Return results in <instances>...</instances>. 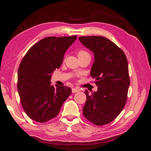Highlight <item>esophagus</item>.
I'll return each instance as SVG.
<instances>
[{"label":"esophagus","mask_w":151,"mask_h":151,"mask_svg":"<svg viewBox=\"0 0 151 151\" xmlns=\"http://www.w3.org/2000/svg\"><path fill=\"white\" fill-rule=\"evenodd\" d=\"M80 91V89H79L78 88H72V92L73 93H78V92Z\"/></svg>","instance_id":"obj_1"}]
</instances>
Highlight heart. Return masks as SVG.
I'll return each instance as SVG.
<instances>
[{
    "instance_id": "heart-1",
    "label": "heart",
    "mask_w": 151,
    "mask_h": 151,
    "mask_svg": "<svg viewBox=\"0 0 151 151\" xmlns=\"http://www.w3.org/2000/svg\"><path fill=\"white\" fill-rule=\"evenodd\" d=\"M86 54H88V53L86 52V51L85 50H81L79 51L78 52V56H81V55H86Z\"/></svg>"
}]
</instances>
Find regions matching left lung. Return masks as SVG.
I'll use <instances>...</instances> for the list:
<instances>
[{
  "label": "left lung",
  "instance_id": "obj_1",
  "mask_svg": "<svg viewBox=\"0 0 151 151\" xmlns=\"http://www.w3.org/2000/svg\"><path fill=\"white\" fill-rule=\"evenodd\" d=\"M78 39L94 53L90 75L98 86V91L91 94L85 91L83 115L97 126L109 124L121 113L127 101L130 85L127 58L118 46L104 37H80Z\"/></svg>",
  "mask_w": 151,
  "mask_h": 151
}]
</instances>
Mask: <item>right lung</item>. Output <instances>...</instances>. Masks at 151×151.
<instances>
[{
  "mask_svg": "<svg viewBox=\"0 0 151 151\" xmlns=\"http://www.w3.org/2000/svg\"><path fill=\"white\" fill-rule=\"evenodd\" d=\"M76 37H46L33 45L20 62L18 92L24 112L34 121L45 122L55 118L71 94L68 86L51 85L50 78Z\"/></svg>",
  "mask_w": 151,
  "mask_h": 151,
  "instance_id": "1",
  "label": "right lung"
}]
</instances>
